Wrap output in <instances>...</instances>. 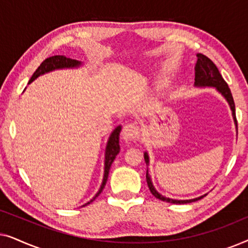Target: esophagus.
<instances>
[{
  "label": "esophagus",
  "instance_id": "obj_1",
  "mask_svg": "<svg viewBox=\"0 0 248 248\" xmlns=\"http://www.w3.org/2000/svg\"><path fill=\"white\" fill-rule=\"evenodd\" d=\"M140 135V130L135 124L128 123L124 125L123 131H122V137L126 141H135Z\"/></svg>",
  "mask_w": 248,
  "mask_h": 248
}]
</instances>
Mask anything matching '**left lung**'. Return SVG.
Here are the masks:
<instances>
[{
    "mask_svg": "<svg viewBox=\"0 0 248 248\" xmlns=\"http://www.w3.org/2000/svg\"><path fill=\"white\" fill-rule=\"evenodd\" d=\"M198 62L195 64V86L196 87H215L217 90L219 91L220 93L222 94L223 97L226 98V100L228 101L230 109L232 111V117L233 121H235V124L237 125V120H236V113H235V103H233V98L232 94V91H230L228 84L225 80L221 74H220L218 67L216 66V64L212 62L209 57H206L203 54H198ZM144 160L145 164L149 165V157L147 152H144ZM147 183L149 186V189H150L151 194L157 198L159 200L164 202H168V203H174V204H184V203H191V202H195L198 200H201L202 198H204V195L200 196V198L196 199H192V200H172L169 198H166V196L159 194V193L155 191V188L152 185L151 178L148 174L147 170Z\"/></svg>",
    "mask_w": 248,
    "mask_h": 248,
    "instance_id": "obj_1",
    "label": "left lung"
}]
</instances>
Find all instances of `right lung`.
<instances>
[{"instance_id": "obj_1", "label": "right lung", "mask_w": 248, "mask_h": 248, "mask_svg": "<svg viewBox=\"0 0 248 248\" xmlns=\"http://www.w3.org/2000/svg\"><path fill=\"white\" fill-rule=\"evenodd\" d=\"M80 65H81V62H79V61L69 59V57H65L63 55H55V56L48 57V59H46L45 61H44V62L38 66V69L35 71V73H33L32 77L30 78L29 83L32 82V81L35 80L36 78L42 76V74L50 72V71H53V70L64 69V67H78ZM121 128H122V126H117L113 131V133L110 134L109 140H108V142H107L106 152H105V170H104L103 184H101L99 191H98L97 194L93 196V199H91L90 202H88L87 204H90L91 202L94 201L97 196L99 195L101 192H103L105 185H106L108 174H109L110 166H111V164H113L115 157H116V155H118V152H120ZM87 204H84V205H87Z\"/></svg>"}]
</instances>
